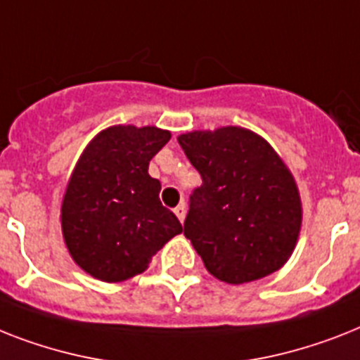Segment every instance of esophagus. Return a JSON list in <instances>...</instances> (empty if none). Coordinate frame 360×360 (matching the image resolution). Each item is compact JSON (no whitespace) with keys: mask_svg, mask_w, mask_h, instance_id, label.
Instances as JSON below:
<instances>
[{"mask_svg":"<svg viewBox=\"0 0 360 360\" xmlns=\"http://www.w3.org/2000/svg\"><path fill=\"white\" fill-rule=\"evenodd\" d=\"M174 212H175V216H177V218H179L181 224H183V221H185V214H186V207H185V203H181V205L175 207Z\"/></svg>","mask_w":360,"mask_h":360,"instance_id":"1","label":"esophagus"}]
</instances>
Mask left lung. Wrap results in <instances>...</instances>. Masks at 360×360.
Masks as SVG:
<instances>
[{"label": "left lung", "instance_id": "8db88e82", "mask_svg": "<svg viewBox=\"0 0 360 360\" xmlns=\"http://www.w3.org/2000/svg\"><path fill=\"white\" fill-rule=\"evenodd\" d=\"M177 142L203 179L190 198L185 236L210 276L242 285L283 268L303 220L285 160L261 134L238 125L190 131Z\"/></svg>", "mask_w": 360, "mask_h": 360}]
</instances>
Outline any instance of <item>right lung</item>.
I'll use <instances>...</instances> for the list:
<instances>
[{
    "label": "right lung",
    "mask_w": 360,
    "mask_h": 360,
    "mask_svg": "<svg viewBox=\"0 0 360 360\" xmlns=\"http://www.w3.org/2000/svg\"><path fill=\"white\" fill-rule=\"evenodd\" d=\"M172 133L155 125H110L83 150L64 190L60 227L75 264L94 279L139 276L166 242L183 233L162 207L148 166Z\"/></svg>",
    "instance_id": "add662e5"
}]
</instances>
